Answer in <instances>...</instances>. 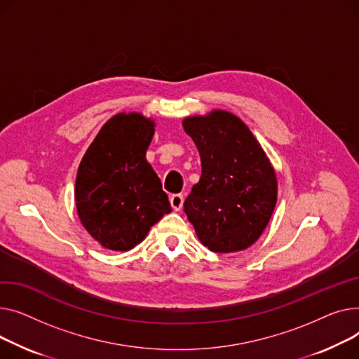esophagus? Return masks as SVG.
<instances>
[{
	"instance_id": "1",
	"label": "esophagus",
	"mask_w": 359,
	"mask_h": 359,
	"mask_svg": "<svg viewBox=\"0 0 359 359\" xmlns=\"http://www.w3.org/2000/svg\"><path fill=\"white\" fill-rule=\"evenodd\" d=\"M170 201H171V205H172L175 212H180V210L182 208V204H184V196L182 194H172L170 197Z\"/></svg>"
}]
</instances>
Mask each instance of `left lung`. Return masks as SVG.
<instances>
[{"label": "left lung", "mask_w": 359, "mask_h": 359, "mask_svg": "<svg viewBox=\"0 0 359 359\" xmlns=\"http://www.w3.org/2000/svg\"><path fill=\"white\" fill-rule=\"evenodd\" d=\"M184 130L201 156V178L184 203L201 243L227 254L255 243L277 203V178L261 144L236 116L188 117Z\"/></svg>", "instance_id": "1"}]
</instances>
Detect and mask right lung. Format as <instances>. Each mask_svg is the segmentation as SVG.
<instances>
[{"label": "right lung", "instance_id": "right-lung-1", "mask_svg": "<svg viewBox=\"0 0 359 359\" xmlns=\"http://www.w3.org/2000/svg\"><path fill=\"white\" fill-rule=\"evenodd\" d=\"M154 121L120 113L83 155L75 182L81 223L104 248L129 250L144 239L171 204L156 172L146 161Z\"/></svg>", "mask_w": 359, "mask_h": 359}]
</instances>
